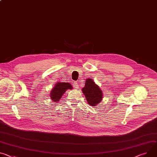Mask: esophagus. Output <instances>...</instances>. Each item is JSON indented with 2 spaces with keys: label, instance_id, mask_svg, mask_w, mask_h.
<instances>
[{
  "label": "esophagus",
  "instance_id": "1",
  "mask_svg": "<svg viewBox=\"0 0 157 157\" xmlns=\"http://www.w3.org/2000/svg\"><path fill=\"white\" fill-rule=\"evenodd\" d=\"M73 86H74V88H75V89H78V88H79V84H78V83L77 82H74V83H73Z\"/></svg>",
  "mask_w": 157,
  "mask_h": 157
}]
</instances>
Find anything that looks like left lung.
<instances>
[{
	"label": "left lung",
	"instance_id": "8db88e82",
	"mask_svg": "<svg viewBox=\"0 0 157 157\" xmlns=\"http://www.w3.org/2000/svg\"><path fill=\"white\" fill-rule=\"evenodd\" d=\"M82 91L90 105L94 106L102 100V91L92 79L86 80L85 86L82 89Z\"/></svg>",
	"mask_w": 157,
	"mask_h": 157
}]
</instances>
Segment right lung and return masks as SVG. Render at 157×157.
I'll list each match as a JSON object with an SVG mask.
<instances>
[{"label":"right lung","instance_id":"obj_1","mask_svg":"<svg viewBox=\"0 0 157 157\" xmlns=\"http://www.w3.org/2000/svg\"><path fill=\"white\" fill-rule=\"evenodd\" d=\"M72 89L71 84L68 82H58L51 92V98L54 102L59 101L62 95L65 93L66 90Z\"/></svg>","mask_w":157,"mask_h":157}]
</instances>
